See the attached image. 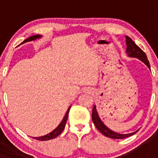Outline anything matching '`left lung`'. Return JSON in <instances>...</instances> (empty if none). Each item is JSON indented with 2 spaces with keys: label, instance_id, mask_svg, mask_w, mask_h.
I'll list each match as a JSON object with an SVG mask.
<instances>
[{
  "label": "left lung",
  "instance_id": "obj_1",
  "mask_svg": "<svg viewBox=\"0 0 158 158\" xmlns=\"http://www.w3.org/2000/svg\"><path fill=\"white\" fill-rule=\"evenodd\" d=\"M126 37V44H127V54L128 57H131V58H139L140 61H142L144 64H146V66L150 69V62L148 61L147 57H146V54H145L142 50L141 48H139L138 46L135 43V42L131 40V38L128 37V36H125ZM92 118H93V123L96 126V127L100 131V133H102L104 135H105L106 137H108V138H111V139H124V138H127V137L131 136V135H135L136 133V131L133 133L131 134H118L115 132V131H111L109 128L107 127L106 125H104V123L101 121L100 116L98 115V112H97V110H96V105L93 107V114H92Z\"/></svg>",
  "mask_w": 158,
  "mask_h": 158
}]
</instances>
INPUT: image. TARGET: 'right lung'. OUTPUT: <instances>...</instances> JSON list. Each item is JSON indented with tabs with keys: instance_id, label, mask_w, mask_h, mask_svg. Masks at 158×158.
<instances>
[{
	"instance_id": "obj_1",
	"label": "right lung",
	"mask_w": 158,
	"mask_h": 158,
	"mask_svg": "<svg viewBox=\"0 0 158 158\" xmlns=\"http://www.w3.org/2000/svg\"><path fill=\"white\" fill-rule=\"evenodd\" d=\"M41 38H42V35H35L31 36V37H29L28 39L25 40L22 43H27V42L34 41V40H38V39H41ZM70 107H71V106H69V107L66 111V113H65V116H64V118H63V119L62 120V122L60 123L59 125H58V126L57 127L55 128L54 131H51V132H50V133L47 134V135H44V136L33 137V139H37V140H40V141H47V140H51V139H54V138L58 137L60 134L62 133V131H63L64 128H65V123H66L67 118H68V115H69V109H70Z\"/></svg>"
}]
</instances>
